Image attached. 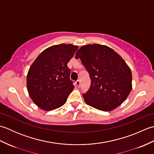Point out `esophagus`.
I'll list each match as a JSON object with an SVG mask.
<instances>
[{"label":"esophagus","mask_w":154,"mask_h":154,"mask_svg":"<svg viewBox=\"0 0 154 154\" xmlns=\"http://www.w3.org/2000/svg\"><path fill=\"white\" fill-rule=\"evenodd\" d=\"M75 84H76V85L78 87H80V86H81V82H80L79 80H77L76 82H75Z\"/></svg>","instance_id":"34e87169"}]
</instances>
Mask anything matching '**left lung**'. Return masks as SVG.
Here are the masks:
<instances>
[{"instance_id": "obj_1", "label": "left lung", "mask_w": 154, "mask_h": 154, "mask_svg": "<svg viewBox=\"0 0 154 154\" xmlns=\"http://www.w3.org/2000/svg\"><path fill=\"white\" fill-rule=\"evenodd\" d=\"M89 74L91 85L83 97L89 105L103 111L120 106L132 90V72L112 49L100 44L83 45L75 54Z\"/></svg>"}]
</instances>
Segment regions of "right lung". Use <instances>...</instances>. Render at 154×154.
Instances as JSON below:
<instances>
[{"mask_svg": "<svg viewBox=\"0 0 154 154\" xmlns=\"http://www.w3.org/2000/svg\"><path fill=\"white\" fill-rule=\"evenodd\" d=\"M77 45L61 44L45 49L32 64L27 89L32 100L45 110L63 106L74 89L67 63Z\"/></svg>", "mask_w": 154, "mask_h": 154, "instance_id": "1", "label": "right lung"}]
</instances>
